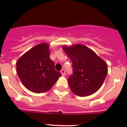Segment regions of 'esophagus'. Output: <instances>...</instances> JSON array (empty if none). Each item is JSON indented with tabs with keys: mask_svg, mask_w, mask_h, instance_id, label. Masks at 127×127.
I'll return each instance as SVG.
<instances>
[{
	"mask_svg": "<svg viewBox=\"0 0 127 127\" xmlns=\"http://www.w3.org/2000/svg\"><path fill=\"white\" fill-rule=\"evenodd\" d=\"M61 73L62 74V75H63V76L65 75V70L62 69L61 70Z\"/></svg>",
	"mask_w": 127,
	"mask_h": 127,
	"instance_id": "obj_1",
	"label": "esophagus"
}]
</instances>
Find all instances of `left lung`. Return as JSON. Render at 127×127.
<instances>
[{
    "label": "left lung",
    "instance_id": "8db88e82",
    "mask_svg": "<svg viewBox=\"0 0 127 127\" xmlns=\"http://www.w3.org/2000/svg\"><path fill=\"white\" fill-rule=\"evenodd\" d=\"M63 49L72 62L73 73L68 79L72 92L80 97L96 92L107 74L106 63L81 44L63 46Z\"/></svg>",
    "mask_w": 127,
    "mask_h": 127
}]
</instances>
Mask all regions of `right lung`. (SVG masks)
I'll use <instances>...</instances> for the list:
<instances>
[{"instance_id": "right-lung-1", "label": "right lung", "mask_w": 127, "mask_h": 127, "mask_svg": "<svg viewBox=\"0 0 127 127\" xmlns=\"http://www.w3.org/2000/svg\"><path fill=\"white\" fill-rule=\"evenodd\" d=\"M49 46L42 43L24 53L16 63V70L26 88L34 93L49 90L61 76L49 57Z\"/></svg>"}]
</instances>
